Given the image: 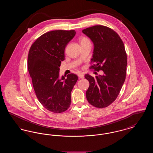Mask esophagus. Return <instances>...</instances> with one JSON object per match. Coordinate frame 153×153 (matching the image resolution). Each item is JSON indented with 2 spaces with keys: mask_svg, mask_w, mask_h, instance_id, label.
<instances>
[{
  "mask_svg": "<svg viewBox=\"0 0 153 153\" xmlns=\"http://www.w3.org/2000/svg\"><path fill=\"white\" fill-rule=\"evenodd\" d=\"M78 76L80 79H84V73H79L78 74Z\"/></svg>",
  "mask_w": 153,
  "mask_h": 153,
  "instance_id": "34e87169",
  "label": "esophagus"
}]
</instances>
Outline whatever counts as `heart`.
Returning a JSON list of instances; mask_svg holds the SVG:
<instances>
[{"instance_id":"obj_1","label":"heart","mask_w":153,"mask_h":153,"mask_svg":"<svg viewBox=\"0 0 153 153\" xmlns=\"http://www.w3.org/2000/svg\"><path fill=\"white\" fill-rule=\"evenodd\" d=\"M79 42L81 45H84L90 42L89 39L87 37L85 36H81L79 38Z\"/></svg>"}]
</instances>
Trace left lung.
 I'll use <instances>...</instances> for the list:
<instances>
[{
	"label": "left lung",
	"instance_id": "1",
	"mask_svg": "<svg viewBox=\"0 0 153 153\" xmlns=\"http://www.w3.org/2000/svg\"><path fill=\"white\" fill-rule=\"evenodd\" d=\"M82 33L94 44V51L89 67L103 76L94 78L86 74L89 82L86 92L88 102L98 108L108 107L119 94L126 76L127 54L123 42L117 33L102 25H96L84 29Z\"/></svg>",
	"mask_w": 153,
	"mask_h": 153
}]
</instances>
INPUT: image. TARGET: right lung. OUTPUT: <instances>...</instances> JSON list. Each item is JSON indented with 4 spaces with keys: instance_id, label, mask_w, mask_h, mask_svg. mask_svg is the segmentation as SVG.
<instances>
[{
    "instance_id": "add662e5",
    "label": "right lung",
    "mask_w": 153,
    "mask_h": 153,
    "mask_svg": "<svg viewBox=\"0 0 153 153\" xmlns=\"http://www.w3.org/2000/svg\"><path fill=\"white\" fill-rule=\"evenodd\" d=\"M74 30H53L38 38L30 48L27 67L37 99L45 108L58 114L71 103V92L78 80L71 73L59 79V66L65 59L66 45Z\"/></svg>"
}]
</instances>
